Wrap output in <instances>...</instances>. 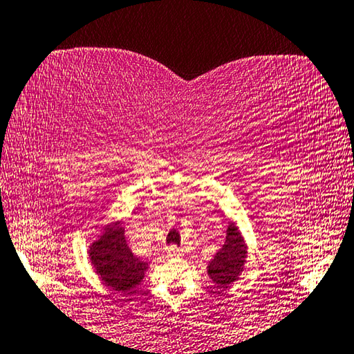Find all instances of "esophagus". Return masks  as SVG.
<instances>
[{"label": "esophagus", "instance_id": "34e87169", "mask_svg": "<svg viewBox=\"0 0 354 354\" xmlns=\"http://www.w3.org/2000/svg\"><path fill=\"white\" fill-rule=\"evenodd\" d=\"M167 253H168V257H170V258H179V257H183V248H179L176 245H171V247H168Z\"/></svg>", "mask_w": 354, "mask_h": 354}]
</instances>
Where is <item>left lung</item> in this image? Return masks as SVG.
<instances>
[{"mask_svg": "<svg viewBox=\"0 0 354 354\" xmlns=\"http://www.w3.org/2000/svg\"><path fill=\"white\" fill-rule=\"evenodd\" d=\"M245 245L234 226L227 227L225 245L208 265V274L218 287H226L236 281L245 263Z\"/></svg>", "mask_w": 354, "mask_h": 354, "instance_id": "obj_1", "label": "left lung"}]
</instances>
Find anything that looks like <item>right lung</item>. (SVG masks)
<instances>
[{
	"label": "right lung",
	"instance_id": "right-lung-1",
	"mask_svg": "<svg viewBox=\"0 0 354 354\" xmlns=\"http://www.w3.org/2000/svg\"><path fill=\"white\" fill-rule=\"evenodd\" d=\"M89 258L104 283L118 292L131 293L141 283L147 263L133 255L125 241V229L107 227V232L91 245Z\"/></svg>",
	"mask_w": 354,
	"mask_h": 354
}]
</instances>
